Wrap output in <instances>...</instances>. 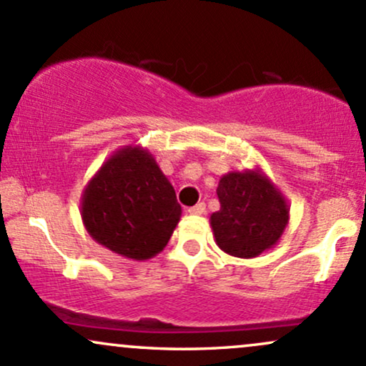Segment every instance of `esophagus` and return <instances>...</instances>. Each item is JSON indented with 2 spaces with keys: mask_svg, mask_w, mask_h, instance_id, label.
<instances>
[{
  "mask_svg": "<svg viewBox=\"0 0 366 366\" xmlns=\"http://www.w3.org/2000/svg\"><path fill=\"white\" fill-rule=\"evenodd\" d=\"M204 212H207V204L204 203H197L196 207H191L187 209L189 215H203Z\"/></svg>",
  "mask_w": 366,
  "mask_h": 366,
  "instance_id": "1",
  "label": "esophagus"
}]
</instances>
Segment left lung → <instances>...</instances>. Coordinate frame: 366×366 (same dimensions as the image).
Segmentation results:
<instances>
[{
    "mask_svg": "<svg viewBox=\"0 0 366 366\" xmlns=\"http://www.w3.org/2000/svg\"><path fill=\"white\" fill-rule=\"evenodd\" d=\"M220 209L209 225L217 246L236 258H256L272 249L289 224V204L264 172H229L217 187Z\"/></svg>",
    "mask_w": 366,
    "mask_h": 366,
    "instance_id": "8db88e82",
    "label": "left lung"
}]
</instances>
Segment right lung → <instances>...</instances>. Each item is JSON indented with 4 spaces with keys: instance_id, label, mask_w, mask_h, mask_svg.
<instances>
[{
    "instance_id": "obj_1",
    "label": "right lung",
    "mask_w": 366,
    "mask_h": 366,
    "mask_svg": "<svg viewBox=\"0 0 366 366\" xmlns=\"http://www.w3.org/2000/svg\"><path fill=\"white\" fill-rule=\"evenodd\" d=\"M182 208L170 180L142 146L117 149L84 187L81 217L98 244L124 258H153L169 244Z\"/></svg>"
}]
</instances>
